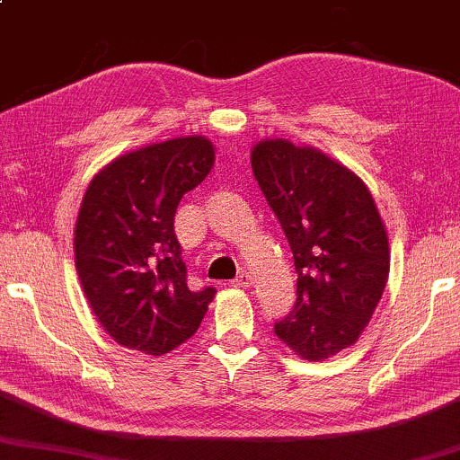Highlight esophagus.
Returning <instances> with one entry per match:
<instances>
[{
    "label": "esophagus",
    "mask_w": 460,
    "mask_h": 460,
    "mask_svg": "<svg viewBox=\"0 0 460 460\" xmlns=\"http://www.w3.org/2000/svg\"><path fill=\"white\" fill-rule=\"evenodd\" d=\"M233 286L239 289H248L252 286V275L250 273H239V277L233 281Z\"/></svg>",
    "instance_id": "1"
}]
</instances>
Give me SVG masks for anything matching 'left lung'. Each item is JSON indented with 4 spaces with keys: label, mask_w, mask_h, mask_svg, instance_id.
Wrapping results in <instances>:
<instances>
[{
    "label": "left lung",
    "mask_w": 460,
    "mask_h": 460,
    "mask_svg": "<svg viewBox=\"0 0 460 460\" xmlns=\"http://www.w3.org/2000/svg\"><path fill=\"white\" fill-rule=\"evenodd\" d=\"M254 179L279 218L297 273V300L275 333L304 360L357 344L390 275V242L357 172L313 146L262 139Z\"/></svg>",
    "instance_id": "obj_1"
}]
</instances>
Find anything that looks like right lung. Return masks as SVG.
I'll return each instance as SVG.
<instances>
[{"mask_svg": "<svg viewBox=\"0 0 460 460\" xmlns=\"http://www.w3.org/2000/svg\"><path fill=\"white\" fill-rule=\"evenodd\" d=\"M215 146L187 135L114 158L95 174L75 225V267L116 344L163 357L198 332L215 288L191 292L174 212L208 177Z\"/></svg>", "mask_w": 460, "mask_h": 460, "instance_id": "right-lung-1", "label": "right lung"}]
</instances>
